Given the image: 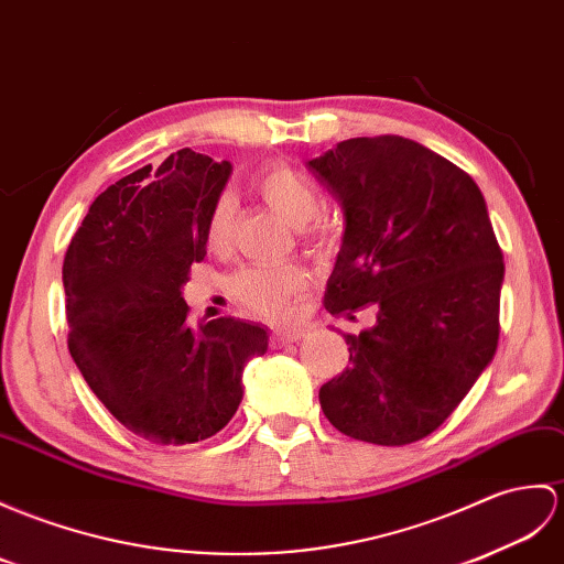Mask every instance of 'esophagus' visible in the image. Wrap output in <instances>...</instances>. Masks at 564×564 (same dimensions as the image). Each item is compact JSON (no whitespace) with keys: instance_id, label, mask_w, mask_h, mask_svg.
<instances>
[{"instance_id":"1","label":"esophagus","mask_w":564,"mask_h":564,"mask_svg":"<svg viewBox=\"0 0 564 564\" xmlns=\"http://www.w3.org/2000/svg\"><path fill=\"white\" fill-rule=\"evenodd\" d=\"M303 336H305V329H279L271 334V346L281 348V346L293 344V341H300Z\"/></svg>"}]
</instances>
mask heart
I'll return each mask as SVG.
<instances>
[{
	"label": "heart",
	"mask_w": 564,
	"mask_h": 564,
	"mask_svg": "<svg viewBox=\"0 0 564 564\" xmlns=\"http://www.w3.org/2000/svg\"><path fill=\"white\" fill-rule=\"evenodd\" d=\"M257 192L261 194L273 212L291 223L293 228L305 235L312 242H322V232L307 228L310 223L317 220L324 212V196L314 182L297 173L293 167H271L254 182ZM235 202L230 194H220L214 202L212 212L206 218L204 240L208 250H223L230 242ZM307 283V273L295 264L283 267H247L238 271L230 281V291L240 305L252 310L261 317H283L291 307L293 297L303 291Z\"/></svg>",
	"instance_id": "1"
}]
</instances>
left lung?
<instances>
[{
  "mask_svg": "<svg viewBox=\"0 0 564 564\" xmlns=\"http://www.w3.org/2000/svg\"><path fill=\"white\" fill-rule=\"evenodd\" d=\"M346 230L324 307L377 322L344 334L350 365L319 389L329 423L401 447L435 432L488 368L505 261L478 185L423 143L358 137L307 161Z\"/></svg>",
  "mask_w": 564,
  "mask_h": 564,
  "instance_id": "1",
  "label": "left lung"
}]
</instances>
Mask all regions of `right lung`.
I'll list each match as a JSON object with an SVG mask.
<instances>
[{"instance_id":"add662e5","label":"right lung","mask_w":564,"mask_h":564,"mask_svg":"<svg viewBox=\"0 0 564 564\" xmlns=\"http://www.w3.org/2000/svg\"><path fill=\"white\" fill-rule=\"evenodd\" d=\"M232 173L182 149L90 204L64 257L69 352L117 421L153 444H192L230 423L245 365L269 348L261 324H187L182 288L206 257L204 228Z\"/></svg>"}]
</instances>
